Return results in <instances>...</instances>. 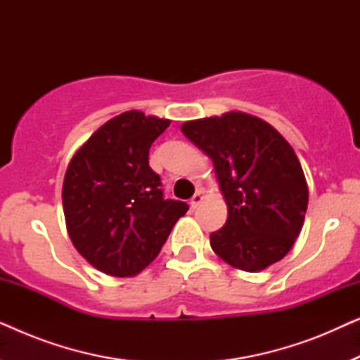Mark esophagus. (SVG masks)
Here are the masks:
<instances>
[{"label":"esophagus","mask_w":360,"mask_h":360,"mask_svg":"<svg viewBox=\"0 0 360 360\" xmlns=\"http://www.w3.org/2000/svg\"><path fill=\"white\" fill-rule=\"evenodd\" d=\"M203 193L205 191L203 190H198L196 191V193L191 196V200H190V205H191V208H198V206L203 203V200H205V196H203Z\"/></svg>","instance_id":"esophagus-1"}]
</instances>
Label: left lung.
Here are the masks:
<instances>
[{"label":"left lung","mask_w":360,"mask_h":360,"mask_svg":"<svg viewBox=\"0 0 360 360\" xmlns=\"http://www.w3.org/2000/svg\"><path fill=\"white\" fill-rule=\"evenodd\" d=\"M181 132L213 160L228 219L210 234L224 262L259 272L282 260L303 228L308 185L292 146L248 112L186 121Z\"/></svg>","instance_id":"1"}]
</instances>
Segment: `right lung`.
<instances>
[{
  "mask_svg": "<svg viewBox=\"0 0 360 360\" xmlns=\"http://www.w3.org/2000/svg\"><path fill=\"white\" fill-rule=\"evenodd\" d=\"M169 120L126 111L105 122L72 157L62 188L73 245L93 267L112 277L144 270L188 211L165 200L149 149Z\"/></svg>",
  "mask_w": 360,
  "mask_h": 360,
  "instance_id": "add662e5",
  "label": "right lung"
}]
</instances>
